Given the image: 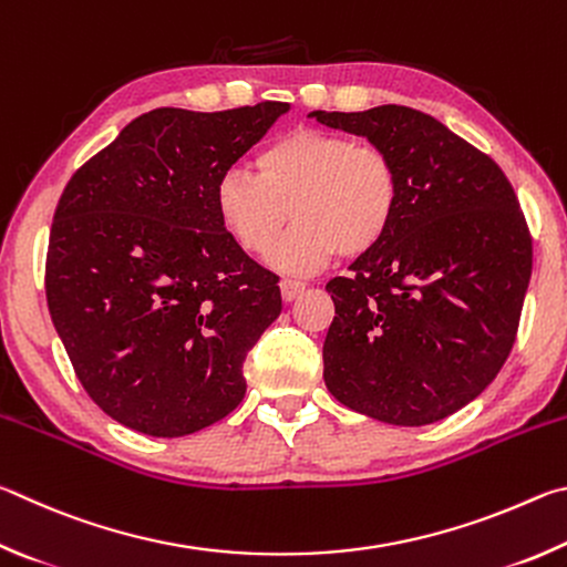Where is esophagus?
Returning a JSON list of instances; mask_svg holds the SVG:
<instances>
[{"label":"esophagus","mask_w":567,"mask_h":567,"mask_svg":"<svg viewBox=\"0 0 567 567\" xmlns=\"http://www.w3.org/2000/svg\"><path fill=\"white\" fill-rule=\"evenodd\" d=\"M278 286H281V299H284V301L299 299V296H301L303 289H306V286H303L301 281H289V278H284V281L278 284Z\"/></svg>","instance_id":"obj_1"}]
</instances>
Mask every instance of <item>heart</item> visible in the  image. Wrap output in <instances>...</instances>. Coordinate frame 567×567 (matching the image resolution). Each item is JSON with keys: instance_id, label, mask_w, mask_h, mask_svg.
Listing matches in <instances>:
<instances>
[{"instance_id": "heart-1", "label": "heart", "mask_w": 567, "mask_h": 567, "mask_svg": "<svg viewBox=\"0 0 567 567\" xmlns=\"http://www.w3.org/2000/svg\"><path fill=\"white\" fill-rule=\"evenodd\" d=\"M258 176L228 168L214 188L224 231L246 254H268L281 274L319 271L336 254L359 258L389 236L399 214L401 178L391 154L351 136L293 128L256 156Z\"/></svg>"}]
</instances>
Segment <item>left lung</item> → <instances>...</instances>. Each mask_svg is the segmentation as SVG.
I'll list each match as a JSON object with an SVG mask.
<instances>
[{
	"label": "left lung",
	"mask_w": 567,
	"mask_h": 567,
	"mask_svg": "<svg viewBox=\"0 0 567 567\" xmlns=\"http://www.w3.org/2000/svg\"><path fill=\"white\" fill-rule=\"evenodd\" d=\"M369 138L401 178L389 236L326 284L336 316L323 381L336 401L391 425L449 419L488 389L515 343L533 241L501 166L423 112H311Z\"/></svg>",
	"instance_id": "obj_1"
}]
</instances>
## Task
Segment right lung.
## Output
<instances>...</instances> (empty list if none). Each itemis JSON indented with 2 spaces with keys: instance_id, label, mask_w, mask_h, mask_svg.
Segmentation results:
<instances>
[{
  "instance_id": "obj_1",
  "label": "right lung",
  "mask_w": 567,
  "mask_h": 567,
  "mask_svg": "<svg viewBox=\"0 0 567 567\" xmlns=\"http://www.w3.org/2000/svg\"><path fill=\"white\" fill-rule=\"evenodd\" d=\"M289 109H154L69 178L49 313L84 391L126 429L178 439L241 403L244 359L281 291L224 231L214 188Z\"/></svg>"
}]
</instances>
